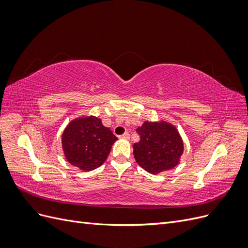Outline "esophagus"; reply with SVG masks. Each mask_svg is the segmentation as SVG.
<instances>
[{
    "label": "esophagus",
    "instance_id": "obj_1",
    "mask_svg": "<svg viewBox=\"0 0 248 248\" xmlns=\"http://www.w3.org/2000/svg\"><path fill=\"white\" fill-rule=\"evenodd\" d=\"M120 139H124V140H129L130 139V134L128 132H125L124 134H122V136L119 137Z\"/></svg>",
    "mask_w": 248,
    "mask_h": 248
}]
</instances>
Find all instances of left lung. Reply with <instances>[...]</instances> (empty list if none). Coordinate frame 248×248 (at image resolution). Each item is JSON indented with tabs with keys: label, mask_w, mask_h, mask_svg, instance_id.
I'll use <instances>...</instances> for the list:
<instances>
[{
	"label": "left lung",
	"mask_w": 248,
	"mask_h": 248,
	"mask_svg": "<svg viewBox=\"0 0 248 248\" xmlns=\"http://www.w3.org/2000/svg\"><path fill=\"white\" fill-rule=\"evenodd\" d=\"M137 132L140 140L133 145V155L142 169L157 174L179 163L184 147L174 126L166 122H145Z\"/></svg>",
	"instance_id": "left-lung-1"
}]
</instances>
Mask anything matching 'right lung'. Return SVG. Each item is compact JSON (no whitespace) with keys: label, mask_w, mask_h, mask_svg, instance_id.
<instances>
[{"label":"right lung","mask_w":248,"mask_h":248,"mask_svg":"<svg viewBox=\"0 0 248 248\" xmlns=\"http://www.w3.org/2000/svg\"><path fill=\"white\" fill-rule=\"evenodd\" d=\"M118 140L101 120L95 117L72 121L62 136L67 160L82 170L100 167L107 160L111 146Z\"/></svg>","instance_id":"right-lung-1"}]
</instances>
